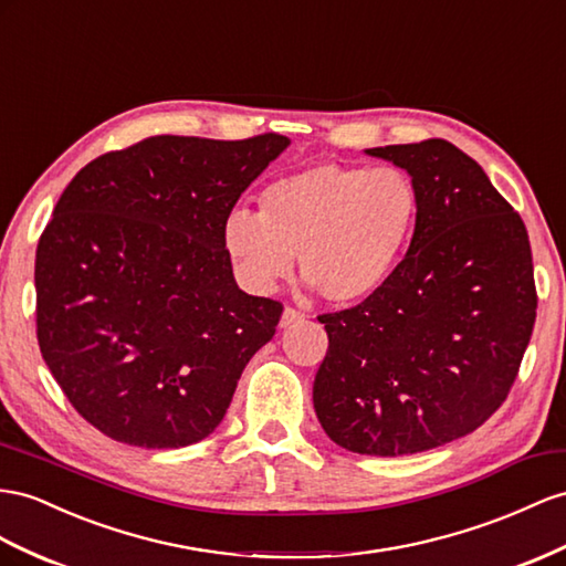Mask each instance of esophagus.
Segmentation results:
<instances>
[{
	"instance_id": "1",
	"label": "esophagus",
	"mask_w": 566,
	"mask_h": 566,
	"mask_svg": "<svg viewBox=\"0 0 566 566\" xmlns=\"http://www.w3.org/2000/svg\"><path fill=\"white\" fill-rule=\"evenodd\" d=\"M303 321V313L294 311V308H284L282 317H280V327H289V325H296Z\"/></svg>"
}]
</instances>
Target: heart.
<instances>
[{"mask_svg": "<svg viewBox=\"0 0 566 566\" xmlns=\"http://www.w3.org/2000/svg\"><path fill=\"white\" fill-rule=\"evenodd\" d=\"M421 220V196L399 167L308 165L272 181L260 212L234 208L222 243L239 277L255 294H270L301 274L329 303H358L389 282Z\"/></svg>", "mask_w": 566, "mask_h": 566, "instance_id": "heart-1", "label": "heart"}]
</instances>
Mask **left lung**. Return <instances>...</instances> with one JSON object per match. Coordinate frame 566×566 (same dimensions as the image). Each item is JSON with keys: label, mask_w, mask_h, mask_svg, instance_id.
<instances>
[{"label": "left lung", "mask_w": 566, "mask_h": 566, "mask_svg": "<svg viewBox=\"0 0 566 566\" xmlns=\"http://www.w3.org/2000/svg\"><path fill=\"white\" fill-rule=\"evenodd\" d=\"M418 186L421 220L389 282L321 315L327 354L313 407L332 442L358 454H418L500 409L535 323L526 227L483 167L430 138L364 150Z\"/></svg>", "instance_id": "8db88e82"}]
</instances>
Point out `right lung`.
<instances>
[{"mask_svg":"<svg viewBox=\"0 0 566 566\" xmlns=\"http://www.w3.org/2000/svg\"><path fill=\"white\" fill-rule=\"evenodd\" d=\"M289 143L155 136L64 188L35 253L38 344L107 438L179 449L222 423L282 315L239 289L222 224Z\"/></svg>","mask_w":566,"mask_h":566,"instance_id":"right-lung-1","label":"right lung"}]
</instances>
